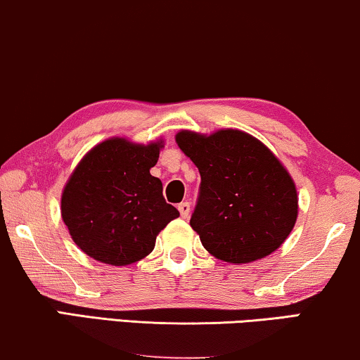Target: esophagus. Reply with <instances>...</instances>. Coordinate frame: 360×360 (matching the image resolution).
I'll list each match as a JSON object with an SVG mask.
<instances>
[{
    "label": "esophagus",
    "instance_id": "34e87169",
    "mask_svg": "<svg viewBox=\"0 0 360 360\" xmlns=\"http://www.w3.org/2000/svg\"><path fill=\"white\" fill-rule=\"evenodd\" d=\"M190 210H191V206H190L188 201H184V202H180V205H179V211H180V214L184 219L190 216Z\"/></svg>",
    "mask_w": 360,
    "mask_h": 360
}]
</instances>
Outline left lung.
I'll use <instances>...</instances> for the list:
<instances>
[{
  "label": "left lung",
  "instance_id": "8db88e82",
  "mask_svg": "<svg viewBox=\"0 0 360 360\" xmlns=\"http://www.w3.org/2000/svg\"><path fill=\"white\" fill-rule=\"evenodd\" d=\"M175 139L201 175L190 226L202 247L236 264L278 250L295 224L297 191L266 146L238 129Z\"/></svg>",
  "mask_w": 360,
  "mask_h": 360
}]
</instances>
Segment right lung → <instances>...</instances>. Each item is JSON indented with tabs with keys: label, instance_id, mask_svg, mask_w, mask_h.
<instances>
[{
	"label": "right lung",
	"instance_id": "obj_1",
	"mask_svg": "<svg viewBox=\"0 0 360 360\" xmlns=\"http://www.w3.org/2000/svg\"><path fill=\"white\" fill-rule=\"evenodd\" d=\"M162 143L107 139L72 172L61 216L72 240L97 262L124 266L154 250L155 237L180 212L167 205L162 181L149 174Z\"/></svg>",
	"mask_w": 360,
	"mask_h": 360
}]
</instances>
